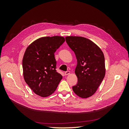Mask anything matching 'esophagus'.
<instances>
[{"label": "esophagus", "mask_w": 129, "mask_h": 129, "mask_svg": "<svg viewBox=\"0 0 129 129\" xmlns=\"http://www.w3.org/2000/svg\"><path fill=\"white\" fill-rule=\"evenodd\" d=\"M71 73V72H70L69 71H67V72H65L64 73V75H69V74Z\"/></svg>", "instance_id": "esophagus-1"}]
</instances>
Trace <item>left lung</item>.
Masks as SVG:
<instances>
[{"mask_svg": "<svg viewBox=\"0 0 129 129\" xmlns=\"http://www.w3.org/2000/svg\"><path fill=\"white\" fill-rule=\"evenodd\" d=\"M66 41L77 62L75 73L78 81L73 90L81 98H88L94 94L104 77V54L94 42L85 38L70 36L66 37Z\"/></svg>", "mask_w": 129, "mask_h": 129, "instance_id": "8db88e82", "label": "left lung"}]
</instances>
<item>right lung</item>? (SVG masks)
I'll return each mask as SVG.
<instances>
[{"label": "right lung", "mask_w": 129, "mask_h": 129, "mask_svg": "<svg viewBox=\"0 0 129 129\" xmlns=\"http://www.w3.org/2000/svg\"><path fill=\"white\" fill-rule=\"evenodd\" d=\"M63 37H42L28 46L22 59L26 83L33 91L42 97L55 91L62 76L56 71L54 53L63 44Z\"/></svg>", "instance_id": "right-lung-1"}]
</instances>
